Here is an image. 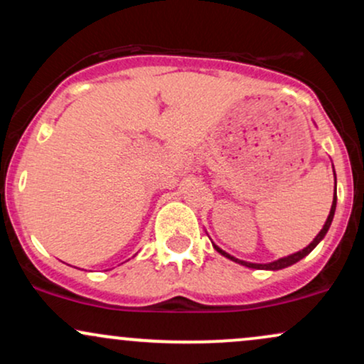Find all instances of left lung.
I'll return each instance as SVG.
<instances>
[{
  "label": "left lung",
  "instance_id": "8db88e82",
  "mask_svg": "<svg viewBox=\"0 0 364 364\" xmlns=\"http://www.w3.org/2000/svg\"><path fill=\"white\" fill-rule=\"evenodd\" d=\"M332 168H333V166H332ZM333 179H336V171H333ZM336 186H337V181H336ZM336 205H337V196H336V193H333L332 207H330V212H328L327 220H325V224H323V228H321V231L318 232V235L315 236V240H313L311 243L306 246V248L299 250V252H296V253H292V255H287V257L279 258V260H274V262H269V263H253V262L240 260V258H236V257H232V255L225 253L224 250L219 248V246H217L215 243H212V245H214V248H215L217 252H219L220 255H223V257L229 258V260H232V262H236V263H240V265L248 267V269H258V270H281V269H286V267L294 265L296 262L301 260V258L306 257L308 253H311L313 250H315V246L318 245L321 240H323L325 235H327V231L330 229V224H332V220H333V214H336Z\"/></svg>",
  "mask_w": 364,
  "mask_h": 364
}]
</instances>
